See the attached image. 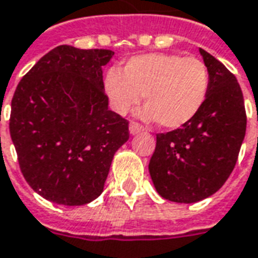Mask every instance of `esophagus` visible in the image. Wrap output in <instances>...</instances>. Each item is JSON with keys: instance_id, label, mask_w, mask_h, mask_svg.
<instances>
[{"instance_id": "34e87169", "label": "esophagus", "mask_w": 258, "mask_h": 258, "mask_svg": "<svg viewBox=\"0 0 258 258\" xmlns=\"http://www.w3.org/2000/svg\"><path fill=\"white\" fill-rule=\"evenodd\" d=\"M143 131V126L138 123V122H131L129 123V132H131V135H139V133H142Z\"/></svg>"}]
</instances>
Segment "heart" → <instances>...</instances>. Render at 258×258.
<instances>
[{
	"instance_id": "1",
	"label": "heart",
	"mask_w": 258,
	"mask_h": 258,
	"mask_svg": "<svg viewBox=\"0 0 258 258\" xmlns=\"http://www.w3.org/2000/svg\"><path fill=\"white\" fill-rule=\"evenodd\" d=\"M112 108L127 114L144 96L142 116L165 129L189 123L202 109L210 89L206 63L178 54H144L131 58L122 69H111L104 82Z\"/></svg>"
}]
</instances>
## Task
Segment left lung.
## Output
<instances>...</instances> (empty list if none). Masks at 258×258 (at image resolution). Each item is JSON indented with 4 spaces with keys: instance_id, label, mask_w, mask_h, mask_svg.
Masks as SVG:
<instances>
[{
    "instance_id": "left-lung-1",
    "label": "left lung",
    "mask_w": 258,
    "mask_h": 258,
    "mask_svg": "<svg viewBox=\"0 0 258 258\" xmlns=\"http://www.w3.org/2000/svg\"><path fill=\"white\" fill-rule=\"evenodd\" d=\"M210 89L193 119L158 133L149 164L158 195L169 202L196 203L218 191L235 168L246 135L240 86L224 63L200 48Z\"/></svg>"
}]
</instances>
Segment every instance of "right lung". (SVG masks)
Instances as JSON below:
<instances>
[{
  "instance_id": "1",
  "label": "right lung",
  "mask_w": 258,
  "mask_h": 258,
  "mask_svg": "<svg viewBox=\"0 0 258 258\" xmlns=\"http://www.w3.org/2000/svg\"><path fill=\"white\" fill-rule=\"evenodd\" d=\"M111 50L58 45L27 72L11 103L9 132L33 190L62 206L100 196L129 122L108 108L103 67Z\"/></svg>"
}]
</instances>
